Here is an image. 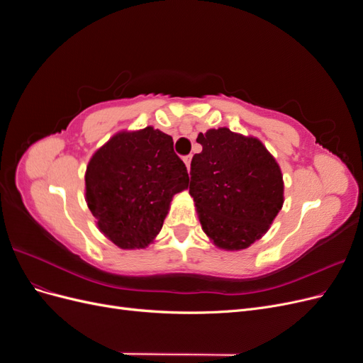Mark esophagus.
Wrapping results in <instances>:
<instances>
[{
	"mask_svg": "<svg viewBox=\"0 0 363 363\" xmlns=\"http://www.w3.org/2000/svg\"><path fill=\"white\" fill-rule=\"evenodd\" d=\"M191 160H192V156H186V157H183V162H184V164H186V168H188V171L191 169Z\"/></svg>",
	"mask_w": 363,
	"mask_h": 363,
	"instance_id": "obj_1",
	"label": "esophagus"
}]
</instances>
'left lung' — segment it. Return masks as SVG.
I'll return each instance as SVG.
<instances>
[{"mask_svg":"<svg viewBox=\"0 0 363 363\" xmlns=\"http://www.w3.org/2000/svg\"><path fill=\"white\" fill-rule=\"evenodd\" d=\"M189 194L203 232L225 251L245 250L265 235L283 207V174L255 136L227 127L200 133Z\"/></svg>","mask_w":363,"mask_h":363,"instance_id":"obj_1","label":"left lung"}]
</instances>
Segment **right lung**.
<instances>
[{
	"instance_id": "right-lung-1",
	"label": "right lung",
	"mask_w": 363,
	"mask_h": 363,
	"mask_svg": "<svg viewBox=\"0 0 363 363\" xmlns=\"http://www.w3.org/2000/svg\"><path fill=\"white\" fill-rule=\"evenodd\" d=\"M172 138L155 127L118 131L98 148L84 174V194L100 232L123 250L145 248L159 235L172 196L189 175Z\"/></svg>"
}]
</instances>
